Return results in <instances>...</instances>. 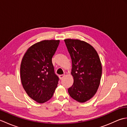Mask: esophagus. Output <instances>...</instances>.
Listing matches in <instances>:
<instances>
[{"mask_svg":"<svg viewBox=\"0 0 127 127\" xmlns=\"http://www.w3.org/2000/svg\"><path fill=\"white\" fill-rule=\"evenodd\" d=\"M64 76H65V75H64V74L60 75H59V78H60L61 80H62V79H63V78Z\"/></svg>","mask_w":127,"mask_h":127,"instance_id":"obj_1","label":"esophagus"}]
</instances>
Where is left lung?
Masks as SVG:
<instances>
[{
    "instance_id": "left-lung-1",
    "label": "left lung",
    "mask_w": 127,
    "mask_h": 127,
    "mask_svg": "<svg viewBox=\"0 0 127 127\" xmlns=\"http://www.w3.org/2000/svg\"><path fill=\"white\" fill-rule=\"evenodd\" d=\"M70 55L74 83L68 88L72 98L84 102L96 92L102 74L101 64L95 50L88 43L79 40H64Z\"/></svg>"
}]
</instances>
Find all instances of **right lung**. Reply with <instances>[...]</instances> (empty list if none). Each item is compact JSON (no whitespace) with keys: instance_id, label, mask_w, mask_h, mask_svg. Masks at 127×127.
<instances>
[{"instance_id":"right-lung-1","label":"right lung","mask_w":127,"mask_h":127,"mask_svg":"<svg viewBox=\"0 0 127 127\" xmlns=\"http://www.w3.org/2000/svg\"><path fill=\"white\" fill-rule=\"evenodd\" d=\"M59 40H44L32 46L24 55L20 74L23 88L28 96L39 103L52 98L57 87L58 76L55 74L52 58Z\"/></svg>"}]
</instances>
